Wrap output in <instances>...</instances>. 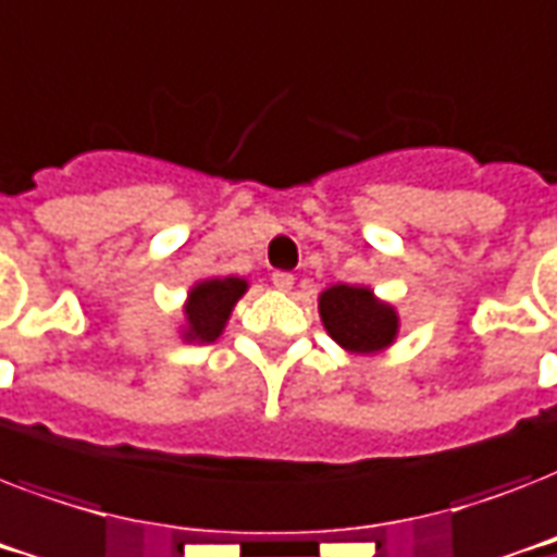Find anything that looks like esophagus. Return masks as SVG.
<instances>
[{"instance_id":"1","label":"esophagus","mask_w":557,"mask_h":557,"mask_svg":"<svg viewBox=\"0 0 557 557\" xmlns=\"http://www.w3.org/2000/svg\"><path fill=\"white\" fill-rule=\"evenodd\" d=\"M271 283H274V288H280V292H292V286H295V274H288V271H274V274H271Z\"/></svg>"}]
</instances>
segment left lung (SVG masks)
<instances>
[{
	"instance_id": "8db88e82",
	"label": "left lung",
	"mask_w": 557,
	"mask_h": 557,
	"mask_svg": "<svg viewBox=\"0 0 557 557\" xmlns=\"http://www.w3.org/2000/svg\"><path fill=\"white\" fill-rule=\"evenodd\" d=\"M323 330L341 349L352 356H375L387 349L398 335L396 306L375 297L367 286L335 283L318 297Z\"/></svg>"
}]
</instances>
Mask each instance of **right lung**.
Listing matches in <instances>:
<instances>
[{"label": "right lung", "instance_id": "right-lung-1", "mask_svg": "<svg viewBox=\"0 0 557 557\" xmlns=\"http://www.w3.org/2000/svg\"><path fill=\"white\" fill-rule=\"evenodd\" d=\"M248 292L243 277H208L199 280L187 292L182 341L187 344H213L225 332V323L234 312L236 300Z\"/></svg>", "mask_w": 557, "mask_h": 557}]
</instances>
